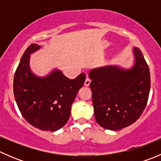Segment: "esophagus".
<instances>
[{"instance_id": "34e87169", "label": "esophagus", "mask_w": 161, "mask_h": 161, "mask_svg": "<svg viewBox=\"0 0 161 161\" xmlns=\"http://www.w3.org/2000/svg\"><path fill=\"white\" fill-rule=\"evenodd\" d=\"M90 79H89L88 77L86 78V81H85V83H84V85L86 86H90Z\"/></svg>"}]
</instances>
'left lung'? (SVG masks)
I'll return each instance as SVG.
<instances>
[{
  "mask_svg": "<svg viewBox=\"0 0 161 161\" xmlns=\"http://www.w3.org/2000/svg\"><path fill=\"white\" fill-rule=\"evenodd\" d=\"M134 62L129 69L106 65L91 69L94 116L108 130H121L131 125L146 108L150 90V73L142 53L132 48Z\"/></svg>",
  "mask_w": 161,
  "mask_h": 161,
  "instance_id": "left-lung-1",
  "label": "left lung"
}]
</instances>
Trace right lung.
<instances>
[{"mask_svg":"<svg viewBox=\"0 0 161 161\" xmlns=\"http://www.w3.org/2000/svg\"><path fill=\"white\" fill-rule=\"evenodd\" d=\"M41 48L31 44L22 55L14 77V95L23 118L34 127L55 131L67 123L71 104L83 86L86 74L75 79L66 77L58 69L38 76L30 68V55Z\"/></svg>","mask_w":161,"mask_h":161,"instance_id":"right-lung-1","label":"right lung"}]
</instances>
